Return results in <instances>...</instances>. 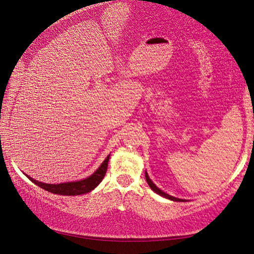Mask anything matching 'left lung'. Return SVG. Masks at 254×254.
I'll use <instances>...</instances> for the list:
<instances>
[{"label":"left lung","mask_w":254,"mask_h":254,"mask_svg":"<svg viewBox=\"0 0 254 254\" xmlns=\"http://www.w3.org/2000/svg\"><path fill=\"white\" fill-rule=\"evenodd\" d=\"M145 178H146V182H147V184H149V186L151 187L152 190H154L155 193H158L159 195H161V196H163V197H167V198H169V200H173V201H177V202H178V201H184V200H182V198L174 197V196H171V195H168V194H166L165 192H162L161 190L158 189V187L153 184V182H152L151 179L149 178V176H147V173H145Z\"/></svg>","instance_id":"8db88e82"}]
</instances>
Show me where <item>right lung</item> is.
I'll return each mask as SVG.
<instances>
[{
    "label": "right lung",
    "mask_w": 254,
    "mask_h": 254,
    "mask_svg": "<svg viewBox=\"0 0 254 254\" xmlns=\"http://www.w3.org/2000/svg\"><path fill=\"white\" fill-rule=\"evenodd\" d=\"M110 155H108L107 159L102 162V165L100 166L92 176L87 177L86 179L78 182H71V183H62V184H45V183H41L35 181L34 178L27 176L29 178V181H32L34 184L40 186L41 189L48 190L53 194H59V195H80L91 192L92 190H94L95 187L102 182L105 174H107L108 169V162Z\"/></svg>",
    "instance_id": "add662e5"
}]
</instances>
